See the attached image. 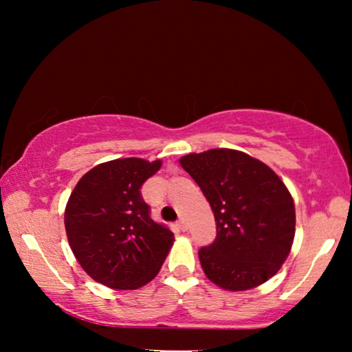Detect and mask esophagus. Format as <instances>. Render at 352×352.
Here are the masks:
<instances>
[{"label": "esophagus", "mask_w": 352, "mask_h": 352, "mask_svg": "<svg viewBox=\"0 0 352 352\" xmlns=\"http://www.w3.org/2000/svg\"><path fill=\"white\" fill-rule=\"evenodd\" d=\"M178 228H180L182 231H188V228H189V225H188V222H186V220H184V219H180V220H178Z\"/></svg>", "instance_id": "esophagus-1"}]
</instances>
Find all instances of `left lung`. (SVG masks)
<instances>
[{"instance_id":"obj_1","label":"left lung","mask_w":352,"mask_h":352,"mask_svg":"<svg viewBox=\"0 0 352 352\" xmlns=\"http://www.w3.org/2000/svg\"><path fill=\"white\" fill-rule=\"evenodd\" d=\"M180 164L216 219V241L199 250L206 278L223 290L243 292L275 276L295 237V204L276 172L234 148L184 155Z\"/></svg>"}]
</instances>
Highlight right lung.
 I'll return each instance as SVG.
<instances>
[{
  "mask_svg": "<svg viewBox=\"0 0 352 352\" xmlns=\"http://www.w3.org/2000/svg\"><path fill=\"white\" fill-rule=\"evenodd\" d=\"M162 160L118 158L88 170L65 208V230L77 262L94 281L118 290L140 289L158 275L174 233L153 222L141 186Z\"/></svg>",
  "mask_w": 352,
  "mask_h": 352,
  "instance_id": "obj_1",
  "label": "right lung"
}]
</instances>
